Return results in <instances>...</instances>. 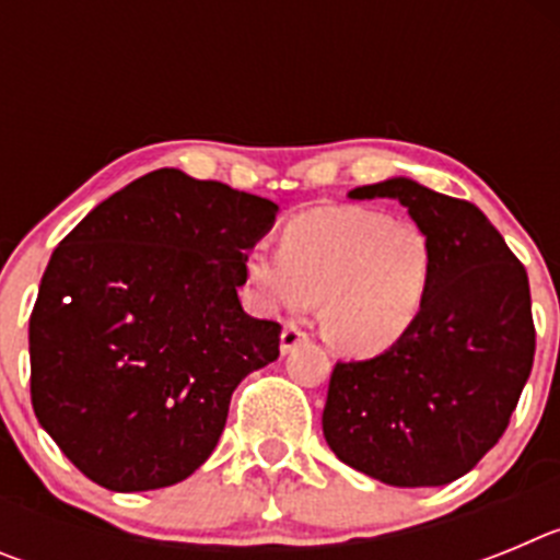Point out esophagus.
<instances>
[{"instance_id": "34e87169", "label": "esophagus", "mask_w": 560, "mask_h": 560, "mask_svg": "<svg viewBox=\"0 0 560 560\" xmlns=\"http://www.w3.org/2000/svg\"><path fill=\"white\" fill-rule=\"evenodd\" d=\"M305 339H308V334H305L303 328H296L294 323H285L283 334H280V350H283V353H291V350H294L296 345H303Z\"/></svg>"}]
</instances>
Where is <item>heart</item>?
<instances>
[{
	"instance_id": "b5f03b06",
	"label": "heart",
	"mask_w": 560,
	"mask_h": 560,
	"mask_svg": "<svg viewBox=\"0 0 560 560\" xmlns=\"http://www.w3.org/2000/svg\"><path fill=\"white\" fill-rule=\"evenodd\" d=\"M246 275L277 308H308L325 339L348 355L395 348L418 323L434 275L432 241L415 221L330 205L283 226L280 249L252 246Z\"/></svg>"
}]
</instances>
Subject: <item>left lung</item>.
<instances>
[{"label":"left lung","mask_w":560,"mask_h":560,"mask_svg":"<svg viewBox=\"0 0 560 560\" xmlns=\"http://www.w3.org/2000/svg\"><path fill=\"white\" fill-rule=\"evenodd\" d=\"M348 196L407 207L432 241L434 275L418 323L395 348L334 368L325 440L341 463L384 485H448L497 446L530 378L527 271L471 201L407 176Z\"/></svg>","instance_id":"8db88e82"}]
</instances>
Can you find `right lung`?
I'll return each instance as SVG.
<instances>
[{
  "mask_svg": "<svg viewBox=\"0 0 560 560\" xmlns=\"http://www.w3.org/2000/svg\"><path fill=\"white\" fill-rule=\"evenodd\" d=\"M280 207L162 167L89 212L49 257L30 314L44 432L108 491L190 477L230 398L280 355V325L241 308L246 252Z\"/></svg>",
  "mask_w": 560,
  "mask_h": 560,
  "instance_id": "right-lung-1",
  "label": "right lung"
}]
</instances>
